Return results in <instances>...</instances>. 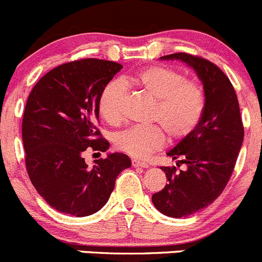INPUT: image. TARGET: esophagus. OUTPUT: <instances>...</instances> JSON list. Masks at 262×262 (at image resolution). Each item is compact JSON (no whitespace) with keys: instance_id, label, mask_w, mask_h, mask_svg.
<instances>
[{"instance_id":"obj_1","label":"esophagus","mask_w":262,"mask_h":262,"mask_svg":"<svg viewBox=\"0 0 262 262\" xmlns=\"http://www.w3.org/2000/svg\"><path fill=\"white\" fill-rule=\"evenodd\" d=\"M131 163H132V167H135V168H137V167L147 168L149 167V164H147V163L141 162V160H139V159H132Z\"/></svg>"}]
</instances>
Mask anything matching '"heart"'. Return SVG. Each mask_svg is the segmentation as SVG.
Returning <instances> with one entry per match:
<instances>
[{
    "label": "heart",
    "instance_id": "1",
    "mask_svg": "<svg viewBox=\"0 0 262 262\" xmlns=\"http://www.w3.org/2000/svg\"><path fill=\"white\" fill-rule=\"evenodd\" d=\"M132 81L154 98L151 120L159 122L173 139L186 137L198 127L205 110V95L200 85L165 66L145 69L135 75ZM127 95L128 85L122 79L111 80L103 88L99 111L108 123L122 120ZM164 142V131L159 125H135L115 135L116 147L134 158L147 157Z\"/></svg>",
    "mask_w": 262,
    "mask_h": 262
}]
</instances>
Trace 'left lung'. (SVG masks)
Listing matches in <instances>:
<instances>
[{
    "instance_id": "obj_1",
    "label": "left lung",
    "mask_w": 262,
    "mask_h": 262,
    "mask_svg": "<svg viewBox=\"0 0 262 262\" xmlns=\"http://www.w3.org/2000/svg\"><path fill=\"white\" fill-rule=\"evenodd\" d=\"M190 64L203 81L205 110L198 127L168 155L186 164V170L160 167L168 183L151 196L155 208L167 216L183 218L210 205L223 192L234 170L245 128L237 94L227 75L209 59L193 54L163 56Z\"/></svg>"
}]
</instances>
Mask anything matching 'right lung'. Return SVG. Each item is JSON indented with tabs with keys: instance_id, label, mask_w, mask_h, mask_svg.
<instances>
[{
	"instance_id": "obj_1",
	"label": "right lung",
	"mask_w": 262,
	"mask_h": 262,
	"mask_svg": "<svg viewBox=\"0 0 262 262\" xmlns=\"http://www.w3.org/2000/svg\"><path fill=\"white\" fill-rule=\"evenodd\" d=\"M122 64L81 58L54 67L35 84L23 116L25 167L35 190L61 213L86 216L107 204L116 178L131 167L122 152L88 167L85 150L105 151L99 97Z\"/></svg>"
}]
</instances>
